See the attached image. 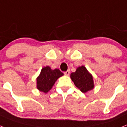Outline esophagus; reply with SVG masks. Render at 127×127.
Here are the masks:
<instances>
[{
	"label": "esophagus",
	"instance_id": "34e87169",
	"mask_svg": "<svg viewBox=\"0 0 127 127\" xmlns=\"http://www.w3.org/2000/svg\"><path fill=\"white\" fill-rule=\"evenodd\" d=\"M69 74H70V70H67V71L64 72V74L66 75V76H69Z\"/></svg>",
	"mask_w": 127,
	"mask_h": 127
}]
</instances>
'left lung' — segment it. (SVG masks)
<instances>
[{"mask_svg": "<svg viewBox=\"0 0 127 127\" xmlns=\"http://www.w3.org/2000/svg\"><path fill=\"white\" fill-rule=\"evenodd\" d=\"M70 78L75 86L83 93H86L94 88V79L85 66L77 67L76 72L70 74Z\"/></svg>", "mask_w": 127, "mask_h": 127, "instance_id": "1", "label": "left lung"}]
</instances>
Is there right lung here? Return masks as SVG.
Returning <instances> with one entry per match:
<instances>
[{
	"mask_svg": "<svg viewBox=\"0 0 127 127\" xmlns=\"http://www.w3.org/2000/svg\"><path fill=\"white\" fill-rule=\"evenodd\" d=\"M64 74L59 69L54 70L49 66L43 67L39 76L37 77V88L44 93H48L52 88L56 81Z\"/></svg>",
	"mask_w": 127,
	"mask_h": 127,
	"instance_id": "obj_1",
	"label": "right lung"
}]
</instances>
